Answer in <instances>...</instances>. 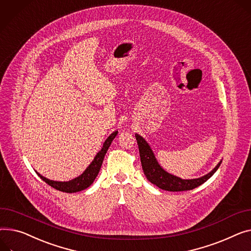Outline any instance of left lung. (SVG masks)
Wrapping results in <instances>:
<instances>
[{"mask_svg": "<svg viewBox=\"0 0 251 251\" xmlns=\"http://www.w3.org/2000/svg\"><path fill=\"white\" fill-rule=\"evenodd\" d=\"M135 137L139 148L140 160L144 175L150 182L153 183V185L161 190L170 192H182L193 190L207 181L216 173V171L218 170L222 162L220 161L211 173L202 177L194 179H181L162 170L161 166L156 161V158L152 152V150L150 149L148 143L138 134H135Z\"/></svg>", "mask_w": 251, "mask_h": 251, "instance_id": "left-lung-1", "label": "left lung"}]
</instances>
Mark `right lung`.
<instances>
[{
  "label": "right lung",
  "instance_id": "1",
  "mask_svg": "<svg viewBox=\"0 0 251 251\" xmlns=\"http://www.w3.org/2000/svg\"><path fill=\"white\" fill-rule=\"evenodd\" d=\"M118 134V131L113 132L112 134L107 138L105 141L103 148L100 150V152L97 153L96 157L92 161V163L89 165V168L82 173L79 176L75 177V179H72L70 181H55V180H50L44 176H42L40 174L37 173V175L40 176L42 180H44L47 185L50 187H52L55 190H58L60 192L64 193H76L80 192L82 190H85L89 188L92 183L94 182L96 176H98L100 169H101L104 157L106 155V152L108 151V149L114 140V138Z\"/></svg>",
  "mask_w": 251,
  "mask_h": 251
}]
</instances>
